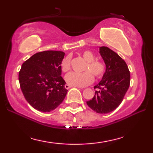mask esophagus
<instances>
[{"mask_svg":"<svg viewBox=\"0 0 153 153\" xmlns=\"http://www.w3.org/2000/svg\"><path fill=\"white\" fill-rule=\"evenodd\" d=\"M71 87H73V86H72V85H69V84H65V88L66 89H69Z\"/></svg>","mask_w":153,"mask_h":153,"instance_id":"esophagus-1","label":"esophagus"}]
</instances>
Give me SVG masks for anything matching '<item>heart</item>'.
Instances as JSON below:
<instances>
[{"label":"heart","mask_w":153,"mask_h":153,"mask_svg":"<svg viewBox=\"0 0 153 153\" xmlns=\"http://www.w3.org/2000/svg\"><path fill=\"white\" fill-rule=\"evenodd\" d=\"M81 55L86 61V64L83 68V71L85 72L81 73L71 72L65 76L67 83L72 86H86L93 81V76L96 79H100L104 76L106 72L105 63L102 60H95V54L91 51L85 50L81 52ZM70 65L71 58L70 56H67L62 59L60 63V68L62 72H67L70 70Z\"/></svg>","instance_id":"obj_1"}]
</instances>
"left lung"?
Returning a JSON list of instances; mask_svg holds the SVG:
<instances>
[{
	"label": "left lung",
	"instance_id": "8db88e82",
	"mask_svg": "<svg viewBox=\"0 0 153 153\" xmlns=\"http://www.w3.org/2000/svg\"><path fill=\"white\" fill-rule=\"evenodd\" d=\"M100 53L106 64V72L94 87L98 91L86 103L94 111L103 114L114 111L123 102L129 87L130 72L125 60L108 47H100Z\"/></svg>",
	"mask_w": 153,
	"mask_h": 153
}]
</instances>
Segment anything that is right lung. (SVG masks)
<instances>
[{
	"label": "right lung",
	"instance_id": "obj_1",
	"mask_svg": "<svg viewBox=\"0 0 153 153\" xmlns=\"http://www.w3.org/2000/svg\"><path fill=\"white\" fill-rule=\"evenodd\" d=\"M64 56L62 51H41L22 64L19 73L20 88L25 99L35 109L49 112L65 97L68 90L60 68Z\"/></svg>",
	"mask_w": 153,
	"mask_h": 153
}]
</instances>
